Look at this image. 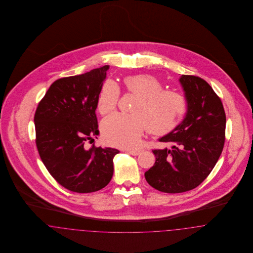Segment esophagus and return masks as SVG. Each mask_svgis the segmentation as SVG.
Segmentation results:
<instances>
[{
	"mask_svg": "<svg viewBox=\"0 0 253 253\" xmlns=\"http://www.w3.org/2000/svg\"><path fill=\"white\" fill-rule=\"evenodd\" d=\"M126 152H128L130 155L132 156H137L140 154V150H126Z\"/></svg>",
	"mask_w": 253,
	"mask_h": 253,
	"instance_id": "obj_1",
	"label": "esophagus"
}]
</instances>
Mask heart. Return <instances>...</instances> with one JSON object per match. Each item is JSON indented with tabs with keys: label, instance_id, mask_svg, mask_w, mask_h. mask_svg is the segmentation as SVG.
Here are the masks:
<instances>
[{
	"label": "heart",
	"instance_id": "obj_1",
	"mask_svg": "<svg viewBox=\"0 0 253 253\" xmlns=\"http://www.w3.org/2000/svg\"><path fill=\"white\" fill-rule=\"evenodd\" d=\"M126 92L137 96L131 112L117 113L101 123V132L109 144L121 148H135L147 128L154 135H164L174 130L188 111V101L180 93L164 90L162 82L153 75L138 74L123 80ZM121 90L117 84L107 81L97 96L96 106L101 115L117 108Z\"/></svg>",
	"mask_w": 253,
	"mask_h": 253
}]
</instances>
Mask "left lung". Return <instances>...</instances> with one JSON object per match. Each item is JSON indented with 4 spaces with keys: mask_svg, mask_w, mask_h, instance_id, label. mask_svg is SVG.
Returning a JSON list of instances; mask_svg holds the SVG:
<instances>
[{
    "mask_svg": "<svg viewBox=\"0 0 253 253\" xmlns=\"http://www.w3.org/2000/svg\"><path fill=\"white\" fill-rule=\"evenodd\" d=\"M181 84L188 101L184 121L160 142L171 149H156L154 166L145 172L157 191L184 193L199 186L214 168L226 138V114L220 97L205 80L182 75Z\"/></svg>",
    "mask_w": 253,
    "mask_h": 253,
    "instance_id": "1",
    "label": "left lung"
}]
</instances>
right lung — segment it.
<instances>
[{
	"label": "right lung",
	"mask_w": 253,
	"mask_h": 253,
	"mask_svg": "<svg viewBox=\"0 0 253 253\" xmlns=\"http://www.w3.org/2000/svg\"><path fill=\"white\" fill-rule=\"evenodd\" d=\"M108 65L57 80L39 102L34 116L36 146L49 173L75 193H93L107 186L117 149L92 145L98 134L97 96Z\"/></svg>",
	"instance_id": "right-lung-1"
}]
</instances>
